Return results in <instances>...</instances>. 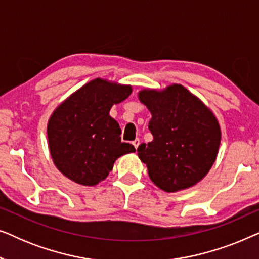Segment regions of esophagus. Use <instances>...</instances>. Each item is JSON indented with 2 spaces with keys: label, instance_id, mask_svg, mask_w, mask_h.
Segmentation results:
<instances>
[{
  "label": "esophagus",
  "instance_id": "34e87169",
  "mask_svg": "<svg viewBox=\"0 0 259 259\" xmlns=\"http://www.w3.org/2000/svg\"><path fill=\"white\" fill-rule=\"evenodd\" d=\"M132 144H133V146H134V147H136V148H138V147H139V145H140V139H139V138H137V139H136V140H134Z\"/></svg>",
  "mask_w": 259,
  "mask_h": 259
}]
</instances>
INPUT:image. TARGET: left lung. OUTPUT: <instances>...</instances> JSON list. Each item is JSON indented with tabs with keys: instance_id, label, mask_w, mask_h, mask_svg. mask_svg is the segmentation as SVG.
<instances>
[{
	"instance_id": "1",
	"label": "left lung",
	"mask_w": 259,
	"mask_h": 259,
	"mask_svg": "<svg viewBox=\"0 0 259 259\" xmlns=\"http://www.w3.org/2000/svg\"><path fill=\"white\" fill-rule=\"evenodd\" d=\"M138 98L151 112L153 140L138 147L148 176L166 192L189 189L200 182L217 159L222 132L213 113L182 84L141 90Z\"/></svg>"
}]
</instances>
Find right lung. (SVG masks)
<instances>
[{
    "instance_id": "add662e5",
    "label": "right lung",
    "mask_w": 259,
    "mask_h": 259,
    "mask_svg": "<svg viewBox=\"0 0 259 259\" xmlns=\"http://www.w3.org/2000/svg\"><path fill=\"white\" fill-rule=\"evenodd\" d=\"M132 86L98 77L83 84L53 112L47 125L48 146L56 168L83 186L107 178L115 160L136 152L121 141L112 106L126 100Z\"/></svg>"
}]
</instances>
